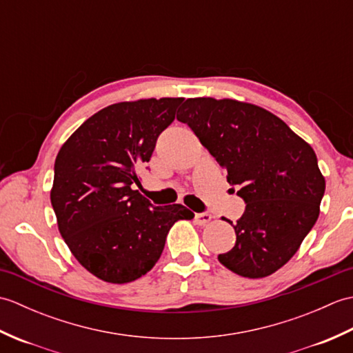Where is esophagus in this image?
<instances>
[{"mask_svg": "<svg viewBox=\"0 0 353 353\" xmlns=\"http://www.w3.org/2000/svg\"><path fill=\"white\" fill-rule=\"evenodd\" d=\"M194 220L199 224V226H206V224L212 220V215L209 212H201V214H196Z\"/></svg>", "mask_w": 353, "mask_h": 353, "instance_id": "1", "label": "esophagus"}]
</instances>
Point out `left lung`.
I'll return each instance as SVG.
<instances>
[{
  "mask_svg": "<svg viewBox=\"0 0 353 353\" xmlns=\"http://www.w3.org/2000/svg\"><path fill=\"white\" fill-rule=\"evenodd\" d=\"M177 119L191 127L245 201L234 224L236 243L219 261L250 279L273 274L319 219L326 182L312 147L272 112L232 99H188Z\"/></svg>",
  "mask_w": 353,
  "mask_h": 353,
  "instance_id": "1",
  "label": "left lung"
}]
</instances>
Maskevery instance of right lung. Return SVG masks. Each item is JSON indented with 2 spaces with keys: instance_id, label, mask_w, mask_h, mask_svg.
<instances>
[{
  "instance_id": "add662e5",
  "label": "right lung",
  "mask_w": 353,
  "mask_h": 353,
  "mask_svg": "<svg viewBox=\"0 0 353 353\" xmlns=\"http://www.w3.org/2000/svg\"><path fill=\"white\" fill-rule=\"evenodd\" d=\"M182 101L165 97L110 104L59 150L50 192L59 232L74 258L104 282L144 276L161 258L172 224L194 219L183 205L153 206L134 190L139 167Z\"/></svg>"
}]
</instances>
